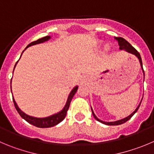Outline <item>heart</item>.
Listing matches in <instances>:
<instances>
[{
  "instance_id": "b5f03b06",
  "label": "heart",
  "mask_w": 154,
  "mask_h": 154,
  "mask_svg": "<svg viewBox=\"0 0 154 154\" xmlns=\"http://www.w3.org/2000/svg\"><path fill=\"white\" fill-rule=\"evenodd\" d=\"M108 48H108V46H107V45H106V46L105 47V49H106V50H108Z\"/></svg>"
}]
</instances>
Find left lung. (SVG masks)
<instances>
[{
  "label": "left lung",
  "instance_id": "left-lung-1",
  "mask_svg": "<svg viewBox=\"0 0 154 154\" xmlns=\"http://www.w3.org/2000/svg\"><path fill=\"white\" fill-rule=\"evenodd\" d=\"M115 39H116V41L118 42V43H119V49H120V50H124V51H127V52L130 53V54H133V55L136 56V57H137V59L139 60V62H140V67H141L142 70H143V79H144V71H143V64H142L141 57H140V54H139L138 51H137V50L135 49V48H134V47L132 46L131 45L130 43L126 41V40L125 39V38H122V37H115ZM142 100H143V98L141 99V100H140V103H139V105H138V106H137V107L136 108V109L134 110V111L133 112L131 113V114L129 115V116H127V117L124 118V119H120V120H118V121H115V122H104V121L100 120V119H98V118L97 117V116L95 115L94 112H93V109H92V107H91L92 113H93V117L95 118V119L98 121V122H100L103 123V124L106 125H122V124H123V123H125V122H128V121L129 119H130L131 118L132 116H134V115L136 112H137V110H138L139 107H140V103H141Z\"/></svg>",
  "mask_w": 154,
  "mask_h": 154
}]
</instances>
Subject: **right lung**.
I'll list each match as a JSON object with an SVG mask.
<instances>
[{
  "label": "right lung",
  "mask_w": 154,
  "mask_h": 154,
  "mask_svg": "<svg viewBox=\"0 0 154 154\" xmlns=\"http://www.w3.org/2000/svg\"><path fill=\"white\" fill-rule=\"evenodd\" d=\"M51 38V37L50 36V35H47V36H45V37H43V38H39V39H38L37 41L31 42L30 44H29L28 45L26 46V48L23 50V51L22 54H21L20 57L22 56L23 53L24 52V51H25V50L27 48H29V46L34 45L40 44V43H43V42H47V41H48V40H49ZM19 60H18V61H19ZM18 61H17V62H18ZM17 62L16 63L15 66H14V69H15V67H16V65H17ZM14 71H13V73H14ZM77 89H78V86H76V87H74V88L72 89V90L70 91V93H69V95H68V97H67V102H66L65 106H64V108H63L61 111L58 112H57V113H54V114L51 115V116H48V117L37 118V117H33V116H29V115L26 114L25 112H23L22 110L20 109V108H19V106H17V103H16V101H15V100H14V97H13V101H14V106H15L16 109H17V111L18 112V113L20 114V116L21 117L24 119V120L26 121L27 122H29V124L35 126V127L42 128H51V127H53V126L57 125V124H59L61 122H62V121L64 120V118H65V116H66V115H67V112L69 109V106H70V102H71V100H72L73 97H74V94L76 93V92L77 91ZM11 91H12V90H11Z\"/></svg>",
  "instance_id": "add662e5"
}]
</instances>
